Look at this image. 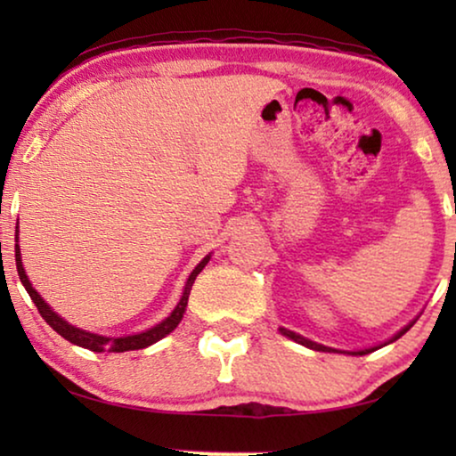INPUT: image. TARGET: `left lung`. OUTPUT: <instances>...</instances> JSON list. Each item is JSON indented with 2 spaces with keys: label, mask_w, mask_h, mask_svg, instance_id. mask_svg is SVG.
I'll return each mask as SVG.
<instances>
[{
  "label": "left lung",
  "mask_w": 456,
  "mask_h": 456,
  "mask_svg": "<svg viewBox=\"0 0 456 456\" xmlns=\"http://www.w3.org/2000/svg\"><path fill=\"white\" fill-rule=\"evenodd\" d=\"M413 326V323H409L407 328H403L401 332H398L395 338L392 340H388V345L390 342H395V340H398L401 338V336L407 332V330ZM280 332H282L284 336H289L290 340H295V342H298V345H303V346H307V348H314V351H334V348H328V346H322V345H317V342H311V340H307V338H303V336H298V334H295V332H290V330H286V328H280ZM376 348H379V346H373V348H365V351H353L351 354H367V353H371V351H376Z\"/></svg>",
  "instance_id": "8db88e82"
}]
</instances>
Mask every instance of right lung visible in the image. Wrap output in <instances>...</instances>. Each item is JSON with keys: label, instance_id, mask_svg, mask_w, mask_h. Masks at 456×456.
Segmentation results:
<instances>
[{"label": "right lung", "instance_id": "1", "mask_svg": "<svg viewBox=\"0 0 456 456\" xmlns=\"http://www.w3.org/2000/svg\"><path fill=\"white\" fill-rule=\"evenodd\" d=\"M18 242V240H16ZM209 261V255L205 257L201 264H199L192 273L186 280V286H184V292H183V298H180V303L176 305V309L172 311L170 315L166 317L164 322L158 323V326H153L151 330H147V332H141V334H133V336H120V338H110V336H99V334H91V332H85V330L80 328H74L70 323L61 320V317L55 314V311L49 307V305L43 301L39 292L33 289V284L28 282L27 273H24V267H22V259H20V247L16 245V270H18V276H20V282L24 284V289H27L28 297L33 298V303L37 305V309H39V314L43 320H45L49 326H52L55 332H58L61 338H66L68 342H72V345H78L83 348H89L93 353H124V351H139V348H147L151 346L153 342H158L164 338L166 334H170L174 328L178 326L180 320H183L184 315V309H186V303H189V295H191V289L192 284H195V278L197 273L203 270L205 265H208Z\"/></svg>", "mask_w": 456, "mask_h": 456}]
</instances>
